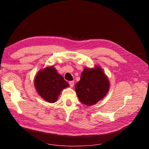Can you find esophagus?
Segmentation results:
<instances>
[{
  "label": "esophagus",
  "mask_w": 149,
  "mask_h": 149,
  "mask_svg": "<svg viewBox=\"0 0 149 149\" xmlns=\"http://www.w3.org/2000/svg\"><path fill=\"white\" fill-rule=\"evenodd\" d=\"M74 81H70L69 82V84H70L71 88H73L74 86Z\"/></svg>",
  "instance_id": "1"
}]
</instances>
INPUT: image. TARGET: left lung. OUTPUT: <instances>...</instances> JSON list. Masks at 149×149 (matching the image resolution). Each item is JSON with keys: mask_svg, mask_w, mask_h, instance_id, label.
I'll list each match as a JSON object with an SVG mask.
<instances>
[{"mask_svg": "<svg viewBox=\"0 0 149 149\" xmlns=\"http://www.w3.org/2000/svg\"><path fill=\"white\" fill-rule=\"evenodd\" d=\"M110 83L100 66L85 68L79 81L75 85V91L79 101L91 106L101 101L109 91Z\"/></svg>", "mask_w": 149, "mask_h": 149, "instance_id": "8db88e82", "label": "left lung"}]
</instances>
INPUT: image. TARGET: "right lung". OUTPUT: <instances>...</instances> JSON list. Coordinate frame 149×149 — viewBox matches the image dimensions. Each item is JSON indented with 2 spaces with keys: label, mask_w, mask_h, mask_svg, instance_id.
Segmentation results:
<instances>
[{
  "label": "right lung",
  "mask_w": 149,
  "mask_h": 149,
  "mask_svg": "<svg viewBox=\"0 0 149 149\" xmlns=\"http://www.w3.org/2000/svg\"><path fill=\"white\" fill-rule=\"evenodd\" d=\"M34 85L39 95L50 103L55 102L62 90L69 86L53 66L40 70L35 77Z\"/></svg>",
  "instance_id": "add662e5"
}]
</instances>
